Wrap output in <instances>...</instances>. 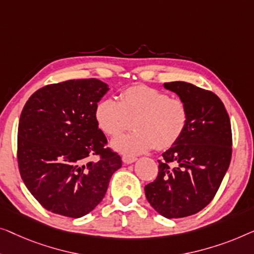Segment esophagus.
Here are the masks:
<instances>
[{
  "label": "esophagus",
  "mask_w": 254,
  "mask_h": 254,
  "mask_svg": "<svg viewBox=\"0 0 254 254\" xmlns=\"http://www.w3.org/2000/svg\"><path fill=\"white\" fill-rule=\"evenodd\" d=\"M122 160H123V162L126 163V164H131V163H133V162L137 161V158H134V156L124 155L123 158H122Z\"/></svg>",
  "instance_id": "esophagus-1"
}]
</instances>
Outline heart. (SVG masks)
I'll return each instance as SVG.
<instances>
[{"instance_id": "heart-1", "label": "heart", "mask_w": 254, "mask_h": 254, "mask_svg": "<svg viewBox=\"0 0 254 254\" xmlns=\"http://www.w3.org/2000/svg\"><path fill=\"white\" fill-rule=\"evenodd\" d=\"M95 121L110 137L130 127L134 130L112 141V147L126 155H138L155 147L159 151L176 144L185 131L189 110L184 101L147 86L128 87L119 102L107 98L95 107Z\"/></svg>"}]
</instances>
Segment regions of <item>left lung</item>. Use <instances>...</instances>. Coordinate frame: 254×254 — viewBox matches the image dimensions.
Segmentation results:
<instances>
[{"mask_svg": "<svg viewBox=\"0 0 254 254\" xmlns=\"http://www.w3.org/2000/svg\"><path fill=\"white\" fill-rule=\"evenodd\" d=\"M189 110L176 144L159 160V174L145 187L148 202L167 219L193 215L212 201L229 168L233 135L229 115L213 92L185 81L164 83Z\"/></svg>", "mask_w": 254, "mask_h": 254, "instance_id": "1", "label": "left lung"}]
</instances>
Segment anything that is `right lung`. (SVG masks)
Returning a JSON list of instances; mask_svg holds the SVG:
<instances>
[{
    "label": "right lung",
    "mask_w": 254,
    "mask_h": 254,
    "mask_svg": "<svg viewBox=\"0 0 254 254\" xmlns=\"http://www.w3.org/2000/svg\"><path fill=\"white\" fill-rule=\"evenodd\" d=\"M109 91L103 81L72 79L31 95L21 112L17 158L21 180L49 212L78 219L105 197L122 167L95 121L98 102ZM98 155V162L88 158Z\"/></svg>",
    "instance_id": "right-lung-1"
}]
</instances>
